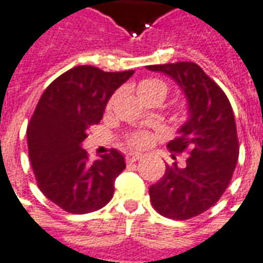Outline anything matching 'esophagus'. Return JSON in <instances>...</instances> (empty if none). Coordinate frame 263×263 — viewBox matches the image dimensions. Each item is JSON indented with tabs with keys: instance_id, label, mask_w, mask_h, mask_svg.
Returning <instances> with one entry per match:
<instances>
[{
	"instance_id": "esophagus-1",
	"label": "esophagus",
	"mask_w": 263,
	"mask_h": 263,
	"mask_svg": "<svg viewBox=\"0 0 263 263\" xmlns=\"http://www.w3.org/2000/svg\"><path fill=\"white\" fill-rule=\"evenodd\" d=\"M141 156L140 154H137V153H128V154H126V161H127L128 164L130 163H136L137 160H140Z\"/></svg>"
}]
</instances>
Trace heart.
<instances>
[{
  "mask_svg": "<svg viewBox=\"0 0 263 263\" xmlns=\"http://www.w3.org/2000/svg\"><path fill=\"white\" fill-rule=\"evenodd\" d=\"M137 95L141 100L152 96H158L164 100L167 95V86L163 81L158 79H144L137 85ZM152 136L146 132H136L127 136V144L133 148H144L152 143Z\"/></svg>",
  "mask_w": 263,
  "mask_h": 263,
  "instance_id": "obj_1",
  "label": "heart"
}]
</instances>
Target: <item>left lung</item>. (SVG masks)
<instances>
[{"instance_id": "obj_1", "label": "left lung", "mask_w": 263, "mask_h": 263, "mask_svg": "<svg viewBox=\"0 0 263 263\" xmlns=\"http://www.w3.org/2000/svg\"><path fill=\"white\" fill-rule=\"evenodd\" d=\"M177 82L188 102V120L167 147L187 152L185 164L165 167L148 193L154 210L170 219L197 217L217 202L230 184L239 156L234 111L224 90L194 62L147 66Z\"/></svg>"}]
</instances>
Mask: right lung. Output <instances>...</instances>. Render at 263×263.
Listing matches in <instances>:
<instances>
[{
    "label": "right lung",
    "mask_w": 263,
    "mask_h": 263,
    "mask_svg": "<svg viewBox=\"0 0 263 263\" xmlns=\"http://www.w3.org/2000/svg\"><path fill=\"white\" fill-rule=\"evenodd\" d=\"M135 70L105 72L82 65L57 78L39 99L28 124V150L39 190L70 214L98 211L111 200L126 168L117 150L90 161L82 148L110 96Z\"/></svg>",
    "instance_id": "add662e5"
}]
</instances>
